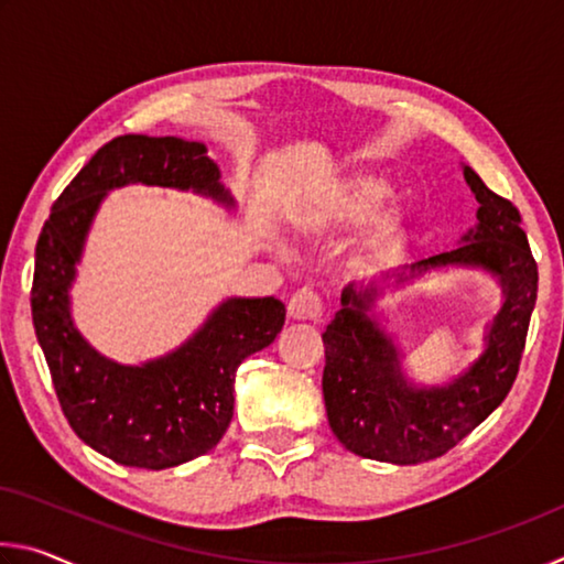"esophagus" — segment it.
<instances>
[{
    "instance_id": "obj_1",
    "label": "esophagus",
    "mask_w": 564,
    "mask_h": 564,
    "mask_svg": "<svg viewBox=\"0 0 564 564\" xmlns=\"http://www.w3.org/2000/svg\"><path fill=\"white\" fill-rule=\"evenodd\" d=\"M289 316L293 321H311L318 323L323 318V303L321 295L313 289H301L291 295L289 301Z\"/></svg>"
}]
</instances>
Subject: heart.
Here are the masks:
<instances>
[{
  "label": "heart",
  "instance_id": "1",
  "mask_svg": "<svg viewBox=\"0 0 564 564\" xmlns=\"http://www.w3.org/2000/svg\"><path fill=\"white\" fill-rule=\"evenodd\" d=\"M388 194V178L370 174V171H352V174L330 181L326 188L316 191L305 202L295 204L291 208V218L303 231H326V228L350 226L373 214ZM405 218V208H388V212L378 216L376 236L388 238L398 234Z\"/></svg>",
  "mask_w": 564,
  "mask_h": 564
}]
</instances>
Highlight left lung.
I'll list each match as a JSON object with an SVG mask.
<instances>
[{"mask_svg":"<svg viewBox=\"0 0 564 564\" xmlns=\"http://www.w3.org/2000/svg\"><path fill=\"white\" fill-rule=\"evenodd\" d=\"M477 198V224L460 246L417 261L395 275V289L431 271L480 269L502 289L498 316L485 330V350L443 386H417L405 376V352L373 316L383 285L343 289L336 318L323 333V400L333 435L368 460L417 465L445 455L498 408L518 378L530 316L538 301L532 259L520 212L463 166Z\"/></svg>","mask_w":564,"mask_h":564,"instance_id":"1","label":"left lung"}]
</instances>
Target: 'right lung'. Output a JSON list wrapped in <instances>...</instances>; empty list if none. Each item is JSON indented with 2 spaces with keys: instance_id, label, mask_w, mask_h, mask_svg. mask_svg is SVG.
Wrapping results in <instances>:
<instances>
[{
  "instance_id": "obj_1",
  "label": "right lung",
  "mask_w": 564,
  "mask_h": 564,
  "mask_svg": "<svg viewBox=\"0 0 564 564\" xmlns=\"http://www.w3.org/2000/svg\"><path fill=\"white\" fill-rule=\"evenodd\" d=\"M144 184L194 191L236 208L202 141L123 133L104 144L62 191L36 241L32 321L72 431L109 460L164 470L221 441L234 417L236 370L271 346L285 305L226 299L166 356L123 366L101 356L72 318V285L94 218L109 191Z\"/></svg>"
}]
</instances>
